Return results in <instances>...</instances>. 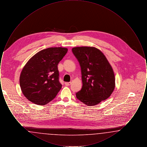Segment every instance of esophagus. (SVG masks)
I'll list each match as a JSON object with an SVG mask.
<instances>
[{
    "instance_id": "obj_1",
    "label": "esophagus",
    "mask_w": 147,
    "mask_h": 147,
    "mask_svg": "<svg viewBox=\"0 0 147 147\" xmlns=\"http://www.w3.org/2000/svg\"><path fill=\"white\" fill-rule=\"evenodd\" d=\"M65 85H66V86H69L70 84H71V82H65Z\"/></svg>"
}]
</instances>
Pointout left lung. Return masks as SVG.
Here are the masks:
<instances>
[{"instance_id": "8db88e82", "label": "left lung", "mask_w": 147, "mask_h": 147, "mask_svg": "<svg viewBox=\"0 0 147 147\" xmlns=\"http://www.w3.org/2000/svg\"><path fill=\"white\" fill-rule=\"evenodd\" d=\"M81 67L83 86L77 98L88 106H95L108 98L115 87L113 70L104 53L94 47L72 49Z\"/></svg>"}]
</instances>
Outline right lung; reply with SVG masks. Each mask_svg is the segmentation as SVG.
<instances>
[{"instance_id":"add662e5","label":"right lung","mask_w":147,"mask_h":147,"mask_svg":"<svg viewBox=\"0 0 147 147\" xmlns=\"http://www.w3.org/2000/svg\"><path fill=\"white\" fill-rule=\"evenodd\" d=\"M68 51L67 48L49 47L32 56L20 76L23 95L36 105H45L55 98L62 88L57 65Z\"/></svg>"}]
</instances>
